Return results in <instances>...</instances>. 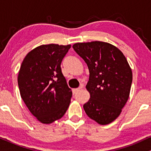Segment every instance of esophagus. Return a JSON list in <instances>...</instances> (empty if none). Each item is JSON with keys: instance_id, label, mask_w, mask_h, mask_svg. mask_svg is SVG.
Segmentation results:
<instances>
[{"instance_id": "obj_1", "label": "esophagus", "mask_w": 151, "mask_h": 151, "mask_svg": "<svg viewBox=\"0 0 151 151\" xmlns=\"http://www.w3.org/2000/svg\"><path fill=\"white\" fill-rule=\"evenodd\" d=\"M83 88V86H79V88H77V89H73V92H74V93H78L79 92V91H80V90L82 89Z\"/></svg>"}]
</instances>
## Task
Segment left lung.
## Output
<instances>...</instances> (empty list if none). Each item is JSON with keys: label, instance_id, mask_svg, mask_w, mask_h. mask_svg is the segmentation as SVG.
<instances>
[{"label": "left lung", "instance_id": "left-lung-1", "mask_svg": "<svg viewBox=\"0 0 151 151\" xmlns=\"http://www.w3.org/2000/svg\"><path fill=\"white\" fill-rule=\"evenodd\" d=\"M72 47L89 71L86 88L90 99L83 106L86 115L101 125L110 124L129 99L133 79L131 67L124 54L109 43L79 42Z\"/></svg>", "mask_w": 151, "mask_h": 151}]
</instances>
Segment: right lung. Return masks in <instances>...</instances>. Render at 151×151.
Here are the masks:
<instances>
[{
    "label": "right lung",
    "instance_id": "right-lung-1",
    "mask_svg": "<svg viewBox=\"0 0 151 151\" xmlns=\"http://www.w3.org/2000/svg\"><path fill=\"white\" fill-rule=\"evenodd\" d=\"M70 47V45H40L26 55L20 66V96L31 114L42 124L61 119L70 106L72 91L60 65Z\"/></svg>",
    "mask_w": 151,
    "mask_h": 151
}]
</instances>
